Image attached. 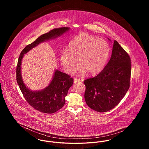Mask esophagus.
I'll use <instances>...</instances> for the list:
<instances>
[{
  "label": "esophagus",
  "instance_id": "34e87169",
  "mask_svg": "<svg viewBox=\"0 0 149 149\" xmlns=\"http://www.w3.org/2000/svg\"><path fill=\"white\" fill-rule=\"evenodd\" d=\"M80 81V80L79 79H77V78H74V83H77L78 82Z\"/></svg>",
  "mask_w": 149,
  "mask_h": 149
}]
</instances>
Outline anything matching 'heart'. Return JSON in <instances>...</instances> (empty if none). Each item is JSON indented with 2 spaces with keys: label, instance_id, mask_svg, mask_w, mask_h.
<instances>
[{
  "label": "heart",
  "instance_id": "1",
  "mask_svg": "<svg viewBox=\"0 0 149 149\" xmlns=\"http://www.w3.org/2000/svg\"><path fill=\"white\" fill-rule=\"evenodd\" d=\"M109 55L108 43L102 38L81 33L75 36L70 41L68 51H64L60 62L65 71L71 74L78 67L84 74L88 71L90 75H96L103 70Z\"/></svg>",
  "mask_w": 149,
  "mask_h": 149
}]
</instances>
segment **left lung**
I'll return each mask as SVG.
<instances>
[{
    "instance_id": "left-lung-1",
    "label": "left lung",
    "mask_w": 149,
    "mask_h": 149,
    "mask_svg": "<svg viewBox=\"0 0 149 149\" xmlns=\"http://www.w3.org/2000/svg\"><path fill=\"white\" fill-rule=\"evenodd\" d=\"M131 72L130 57L114 40L111 58L103 70L95 77L84 81L87 105L98 112H106L113 109L123 99L130 88Z\"/></svg>"
}]
</instances>
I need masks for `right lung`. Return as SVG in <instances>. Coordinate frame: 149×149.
<instances>
[{
	"mask_svg": "<svg viewBox=\"0 0 149 149\" xmlns=\"http://www.w3.org/2000/svg\"><path fill=\"white\" fill-rule=\"evenodd\" d=\"M70 29L61 27L50 31L38 37L33 42L29 44L22 51L16 69V79L26 101L35 109L45 113H53L64 106L65 97L73 84L70 75L56 70L49 85L41 91H32L24 83L21 75L22 60L24 55L40 43L60 37Z\"/></svg>",
	"mask_w": 149,
	"mask_h": 149,
	"instance_id": "obj_1",
	"label": "right lung"
}]
</instances>
